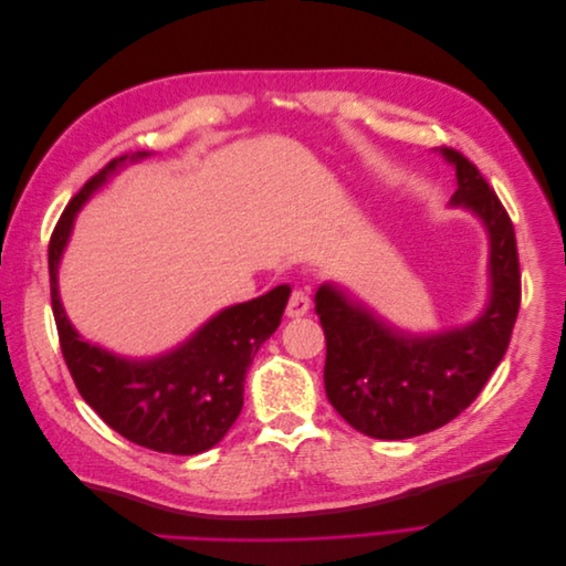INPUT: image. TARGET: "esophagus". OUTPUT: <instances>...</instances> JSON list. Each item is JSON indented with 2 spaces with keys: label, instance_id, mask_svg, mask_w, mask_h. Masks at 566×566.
I'll list each match as a JSON object with an SVG mask.
<instances>
[{
  "label": "esophagus",
  "instance_id": "1",
  "mask_svg": "<svg viewBox=\"0 0 566 566\" xmlns=\"http://www.w3.org/2000/svg\"><path fill=\"white\" fill-rule=\"evenodd\" d=\"M312 306V300H310V293H306L304 287H295L293 293H290V300H287V306H285V314L290 318H300L304 316L306 312H310Z\"/></svg>",
  "mask_w": 566,
  "mask_h": 566
}]
</instances>
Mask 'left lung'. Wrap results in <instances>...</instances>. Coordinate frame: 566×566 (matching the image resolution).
Listing matches in <instances>:
<instances>
[{
    "instance_id": "left-lung-1",
    "label": "left lung",
    "mask_w": 566,
    "mask_h": 566,
    "mask_svg": "<svg viewBox=\"0 0 566 566\" xmlns=\"http://www.w3.org/2000/svg\"><path fill=\"white\" fill-rule=\"evenodd\" d=\"M441 156L458 177L451 205L472 210L489 231L486 312L465 328L413 337L391 331L331 283L316 293L325 394L354 430L373 439H410L458 418L501 364L520 314L522 273L510 214L476 165L453 148H441Z\"/></svg>"
}]
</instances>
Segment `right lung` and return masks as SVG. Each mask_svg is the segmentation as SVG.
<instances>
[{
    "label": "right lung",
    "instance_id": "right-lung-1",
    "mask_svg": "<svg viewBox=\"0 0 566 566\" xmlns=\"http://www.w3.org/2000/svg\"><path fill=\"white\" fill-rule=\"evenodd\" d=\"M136 153L132 160L144 158ZM127 156L111 160L65 205L49 241L51 310L65 366L77 391L98 418L136 447L172 455H196L224 439L243 408L245 373L264 342L281 325L290 287L229 306L181 347L150 361H129L84 342L59 297V262L77 210Z\"/></svg>",
    "mask_w": 566,
    "mask_h": 566
}]
</instances>
